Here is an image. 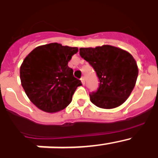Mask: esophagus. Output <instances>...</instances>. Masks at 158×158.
Here are the masks:
<instances>
[{
    "instance_id": "obj_1",
    "label": "esophagus",
    "mask_w": 158,
    "mask_h": 158,
    "mask_svg": "<svg viewBox=\"0 0 158 158\" xmlns=\"http://www.w3.org/2000/svg\"><path fill=\"white\" fill-rule=\"evenodd\" d=\"M81 81L82 84L85 85V77H82L81 78Z\"/></svg>"
}]
</instances>
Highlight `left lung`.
I'll return each mask as SVG.
<instances>
[{
  "label": "left lung",
  "mask_w": 158,
  "mask_h": 158,
  "mask_svg": "<svg viewBox=\"0 0 158 158\" xmlns=\"http://www.w3.org/2000/svg\"><path fill=\"white\" fill-rule=\"evenodd\" d=\"M80 55L87 61L99 78V88L89 94L93 104L111 109L129 97L139 74L135 58L127 51L110 45L80 48Z\"/></svg>",
  "instance_id": "1"
}]
</instances>
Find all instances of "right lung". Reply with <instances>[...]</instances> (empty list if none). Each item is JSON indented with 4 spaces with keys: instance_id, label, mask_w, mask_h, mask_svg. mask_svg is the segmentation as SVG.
Wrapping results in <instances>:
<instances>
[{
    "instance_id": "1",
    "label": "right lung",
    "mask_w": 158,
    "mask_h": 158,
    "mask_svg": "<svg viewBox=\"0 0 158 158\" xmlns=\"http://www.w3.org/2000/svg\"><path fill=\"white\" fill-rule=\"evenodd\" d=\"M77 47L53 43L35 48L23 60L19 69L21 85L31 101L40 110L61 111L72 101L81 82L68 66Z\"/></svg>"
}]
</instances>
